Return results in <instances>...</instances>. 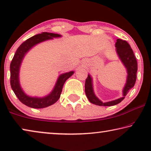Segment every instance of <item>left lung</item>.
<instances>
[{
    "label": "left lung",
    "mask_w": 151,
    "mask_h": 151,
    "mask_svg": "<svg viewBox=\"0 0 151 151\" xmlns=\"http://www.w3.org/2000/svg\"><path fill=\"white\" fill-rule=\"evenodd\" d=\"M116 52L118 57L126 68L127 76L126 79V83L123 89V96L122 98L114 100L112 101L103 103L96 95H95L93 90V83H92V78L91 76L88 74V78L85 82V93L88 99L92 104L99 106H113L121 103L124 99L129 90L134 87L136 80V74L138 70V63L135 55L128 43L126 40L122 39H117L115 43Z\"/></svg>",
    "instance_id": "left-lung-1"
}]
</instances>
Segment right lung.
<instances>
[{"mask_svg": "<svg viewBox=\"0 0 151 151\" xmlns=\"http://www.w3.org/2000/svg\"><path fill=\"white\" fill-rule=\"evenodd\" d=\"M61 36V35L60 34L49 33V32H42L41 34H37L23 42L14 55L10 65L11 88L18 99L27 106L34 109H42L47 107L56 103L60 98L63 87L65 81L74 73L73 71H71L69 72L61 74L58 78L52 92L47 96L44 97H32L28 96L25 93L21 87L19 83V69L25 54L34 46L42 42L52 40L53 38H59Z\"/></svg>", "mask_w": 151, "mask_h": 151, "instance_id": "add662e5", "label": "right lung"}]
</instances>
